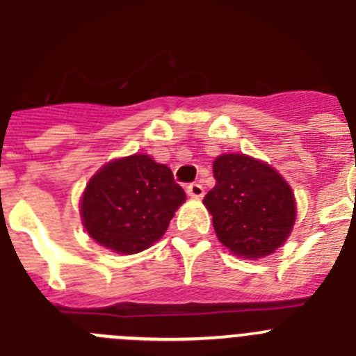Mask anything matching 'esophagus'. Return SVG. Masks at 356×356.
Returning a JSON list of instances; mask_svg holds the SVG:
<instances>
[{"label":"esophagus","mask_w":356,"mask_h":356,"mask_svg":"<svg viewBox=\"0 0 356 356\" xmlns=\"http://www.w3.org/2000/svg\"><path fill=\"white\" fill-rule=\"evenodd\" d=\"M187 194L191 197H196V200H200V197L205 196V188H203V185L201 184L194 181V184L187 185Z\"/></svg>","instance_id":"1"}]
</instances>
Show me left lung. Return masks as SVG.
<instances>
[{"instance_id":"8db88e82","label":"left lung","mask_w":356,"mask_h":356,"mask_svg":"<svg viewBox=\"0 0 356 356\" xmlns=\"http://www.w3.org/2000/svg\"><path fill=\"white\" fill-rule=\"evenodd\" d=\"M216 187L203 203L217 238L241 259H262L285 242L296 219L294 194L275 169L246 155L213 162Z\"/></svg>"}]
</instances>
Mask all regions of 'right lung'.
Here are the masks:
<instances>
[{
	"instance_id": "1",
	"label": "right lung",
	"mask_w": 356,
	"mask_h": 356,
	"mask_svg": "<svg viewBox=\"0 0 356 356\" xmlns=\"http://www.w3.org/2000/svg\"><path fill=\"white\" fill-rule=\"evenodd\" d=\"M184 201V188L168 165L131 155L94 175L81 200V219L97 244L134 254L165 234Z\"/></svg>"
}]
</instances>
